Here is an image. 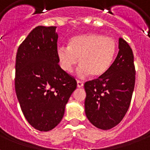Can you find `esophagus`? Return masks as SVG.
<instances>
[{
	"label": "esophagus",
	"mask_w": 150,
	"mask_h": 150,
	"mask_svg": "<svg viewBox=\"0 0 150 150\" xmlns=\"http://www.w3.org/2000/svg\"><path fill=\"white\" fill-rule=\"evenodd\" d=\"M83 86H84L83 82H80V81H77V87H78V88H82V87H83Z\"/></svg>",
	"instance_id": "1"
}]
</instances>
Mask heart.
I'll use <instances>...</instances> for the list:
<instances>
[{"label":"heart","instance_id":"b5f03b06","mask_svg":"<svg viewBox=\"0 0 150 150\" xmlns=\"http://www.w3.org/2000/svg\"><path fill=\"white\" fill-rule=\"evenodd\" d=\"M117 51L116 41L112 37L98 33L78 35L70 39L68 47H59L57 57L61 68L71 72L79 62L81 65L77 71L79 78L92 75L99 78L108 71L114 62Z\"/></svg>","mask_w":150,"mask_h":150}]
</instances>
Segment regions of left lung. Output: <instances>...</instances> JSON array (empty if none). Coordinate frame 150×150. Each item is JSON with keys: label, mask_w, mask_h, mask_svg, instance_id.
<instances>
[{"label": "left lung", "mask_w": 150, "mask_h": 150, "mask_svg": "<svg viewBox=\"0 0 150 150\" xmlns=\"http://www.w3.org/2000/svg\"><path fill=\"white\" fill-rule=\"evenodd\" d=\"M119 51L105 75L84 85L85 112L95 127L108 130L118 125L130 106L135 82L132 50L119 38Z\"/></svg>", "instance_id": "8db88e82"}]
</instances>
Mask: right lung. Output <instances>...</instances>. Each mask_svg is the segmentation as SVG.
I'll return each instance as SVG.
<instances>
[{
	"label": "right lung",
	"instance_id": "add662e5",
	"mask_svg": "<svg viewBox=\"0 0 150 150\" xmlns=\"http://www.w3.org/2000/svg\"><path fill=\"white\" fill-rule=\"evenodd\" d=\"M56 26L36 27L18 49L16 96L27 121L40 132L54 128L77 87L75 79L58 64Z\"/></svg>",
	"mask_w": 150,
	"mask_h": 150
}]
</instances>
